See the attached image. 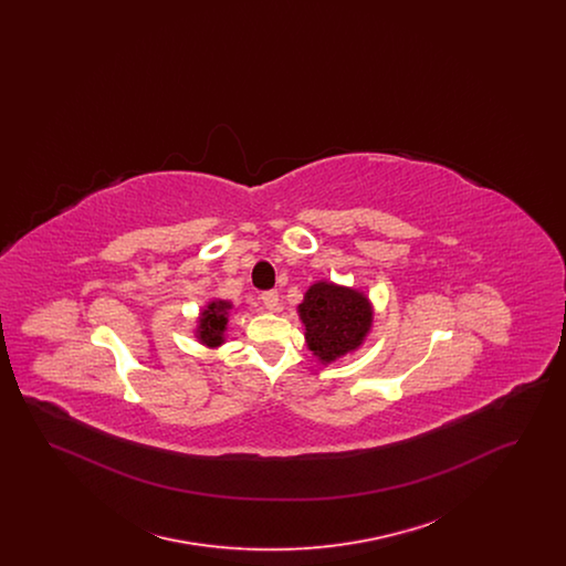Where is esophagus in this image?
<instances>
[{
  "label": "esophagus",
  "instance_id": "34e87169",
  "mask_svg": "<svg viewBox=\"0 0 566 566\" xmlns=\"http://www.w3.org/2000/svg\"><path fill=\"white\" fill-rule=\"evenodd\" d=\"M263 305L268 307V310H277V305H280V295H277V291H265L263 295Z\"/></svg>",
  "mask_w": 566,
  "mask_h": 566
}]
</instances>
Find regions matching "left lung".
<instances>
[{"label":"left lung","mask_w":566,"mask_h":566,"mask_svg":"<svg viewBox=\"0 0 566 566\" xmlns=\"http://www.w3.org/2000/svg\"><path fill=\"white\" fill-rule=\"evenodd\" d=\"M307 346L323 363H331L360 346L371 326V305L350 289L326 282L314 284L298 305Z\"/></svg>","instance_id":"left-lung-1"}]
</instances>
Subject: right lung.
Returning a JSON list of instances; mask_svg holds the SVG:
<instances>
[{"mask_svg":"<svg viewBox=\"0 0 566 566\" xmlns=\"http://www.w3.org/2000/svg\"><path fill=\"white\" fill-rule=\"evenodd\" d=\"M231 305L227 301H214L208 305L203 312L201 326H199V339L208 346H218L222 344V333L227 328V310Z\"/></svg>","mask_w":566,"mask_h":566,"instance_id":"right-lung-1","label":"right lung"}]
</instances>
